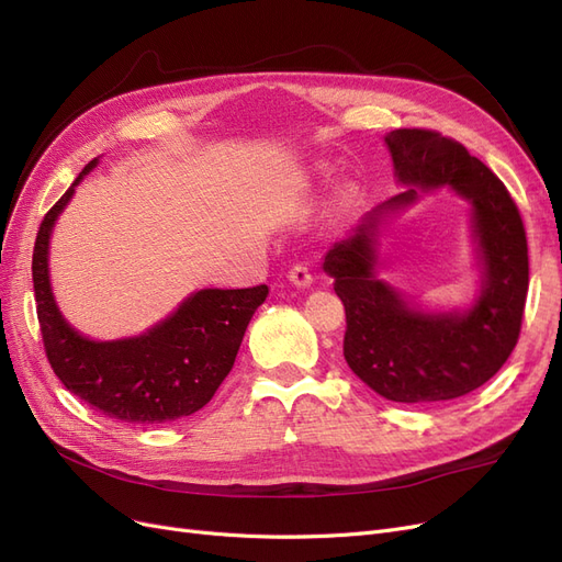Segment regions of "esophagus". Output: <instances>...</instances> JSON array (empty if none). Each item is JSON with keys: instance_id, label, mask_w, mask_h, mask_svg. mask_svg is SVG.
Listing matches in <instances>:
<instances>
[{"instance_id": "esophagus-1", "label": "esophagus", "mask_w": 562, "mask_h": 562, "mask_svg": "<svg viewBox=\"0 0 562 562\" xmlns=\"http://www.w3.org/2000/svg\"><path fill=\"white\" fill-rule=\"evenodd\" d=\"M288 279H291L295 285L304 288V285H310L314 281V274H312V269H310L307 262H297V265L291 267V271H288Z\"/></svg>"}]
</instances>
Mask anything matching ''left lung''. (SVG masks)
<instances>
[{
  "instance_id": "obj_1",
  "label": "left lung",
  "mask_w": 562,
  "mask_h": 562,
  "mask_svg": "<svg viewBox=\"0 0 562 562\" xmlns=\"http://www.w3.org/2000/svg\"><path fill=\"white\" fill-rule=\"evenodd\" d=\"M396 176L415 184L372 211L351 239L335 244L323 269L345 304V361L372 391L396 403L452 401L483 386L518 345L530 262L516 201L490 168L448 135L398 128L386 135ZM450 183L474 203L486 288L467 315H422L371 277L376 215L414 200L416 187Z\"/></svg>"
}]
</instances>
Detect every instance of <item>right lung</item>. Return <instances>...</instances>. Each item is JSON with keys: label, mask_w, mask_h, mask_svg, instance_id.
Returning a JSON list of instances; mask_svg holds the SVG:
<instances>
[{"label": "right lung", "mask_w": 562, "mask_h": 562, "mask_svg": "<svg viewBox=\"0 0 562 562\" xmlns=\"http://www.w3.org/2000/svg\"><path fill=\"white\" fill-rule=\"evenodd\" d=\"M44 215L35 252L37 318L46 359L67 391L91 411L126 424H166L206 405L229 375L248 321L267 297V285L199 291L157 328L119 342H91L67 326L48 285V236L77 182Z\"/></svg>", "instance_id": "add662e5"}]
</instances>
